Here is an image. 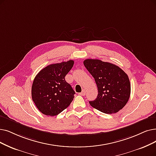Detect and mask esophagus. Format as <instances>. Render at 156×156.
Returning <instances> with one entry per match:
<instances>
[{"label":"esophagus","mask_w":156,"mask_h":156,"mask_svg":"<svg viewBox=\"0 0 156 156\" xmlns=\"http://www.w3.org/2000/svg\"><path fill=\"white\" fill-rule=\"evenodd\" d=\"M86 90L83 89V90H82V92H81V93H80L79 94H80V95H83V96H84V95H86Z\"/></svg>","instance_id":"obj_1"}]
</instances>
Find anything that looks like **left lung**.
<instances>
[{
  "instance_id": "8db88e82",
  "label": "left lung",
  "mask_w": 156,
  "mask_h": 156,
  "mask_svg": "<svg viewBox=\"0 0 156 156\" xmlns=\"http://www.w3.org/2000/svg\"><path fill=\"white\" fill-rule=\"evenodd\" d=\"M84 65L95 79L98 88L97 98L89 103L105 114L122 109L128 102L130 84L127 73L120 67L99 59H87Z\"/></svg>"
}]
</instances>
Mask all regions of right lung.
I'll return each mask as SVG.
<instances>
[{
  "label": "right lung",
  "mask_w": 156,
  "mask_h": 156,
  "mask_svg": "<svg viewBox=\"0 0 156 156\" xmlns=\"http://www.w3.org/2000/svg\"><path fill=\"white\" fill-rule=\"evenodd\" d=\"M73 64V60H69L50 65L36 75L31 95L36 108L43 114L56 116L72 102L76 93L65 77Z\"/></svg>",
  "instance_id": "1"
}]
</instances>
